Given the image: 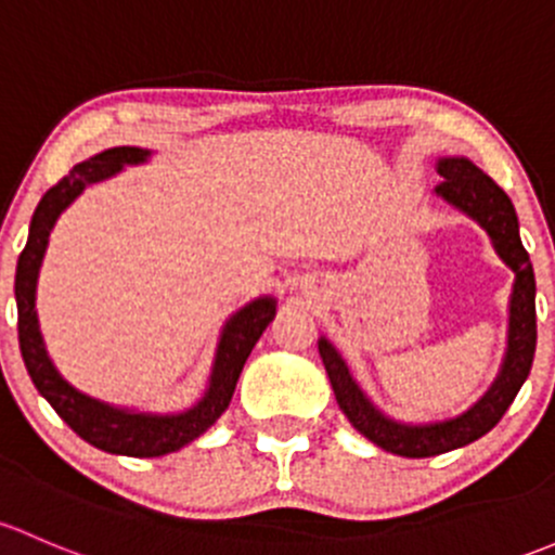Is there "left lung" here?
Instances as JSON below:
<instances>
[{
    "label": "left lung",
    "instance_id": "obj_1",
    "mask_svg": "<svg viewBox=\"0 0 555 555\" xmlns=\"http://www.w3.org/2000/svg\"><path fill=\"white\" fill-rule=\"evenodd\" d=\"M436 170L443 176L436 194L460 210L462 216L476 221L491 240V248L502 264L511 267L513 291L507 301V345L500 371L489 390L462 414L438 422H401L385 414L352 376L345 356L325 336L318 339V352L323 358L325 374L339 409L361 436L379 449L398 456H436L451 449L467 447L487 436L491 427L502 420L507 405L518 396L521 385L532 371L537 347V312H534V270L518 235V216L511 197L467 157H438Z\"/></svg>",
    "mask_w": 555,
    "mask_h": 555
}]
</instances>
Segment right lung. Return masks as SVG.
I'll return each mask as SVG.
<instances>
[{
    "instance_id": "1",
    "label": "right lung",
    "mask_w": 555,
    "mask_h": 555,
    "mask_svg": "<svg viewBox=\"0 0 555 555\" xmlns=\"http://www.w3.org/2000/svg\"><path fill=\"white\" fill-rule=\"evenodd\" d=\"M152 150L141 146H114L93 154L85 163L74 165L72 170L39 199L37 210L28 227L26 248L18 256V270H15V301H18V341L21 356L26 363L28 376L39 396L44 398L61 420L77 433L82 441L93 443L95 449L108 451V454L122 456H163L170 451L184 449L194 438L203 436L216 420L227 411L232 401V392L240 379L250 350L264 334L267 325L272 323L278 312L275 296H256L237 312L227 318L224 328L219 334L214 363H210L208 385L184 411H141L133 405L106 403L101 398L88 396L77 390L72 382L55 369L53 358L48 356V345L42 339L37 318V280L42 270L44 250H48L50 232L55 221L64 214L68 205L79 197L90 184L112 179L128 165L150 163Z\"/></svg>"
}]
</instances>
